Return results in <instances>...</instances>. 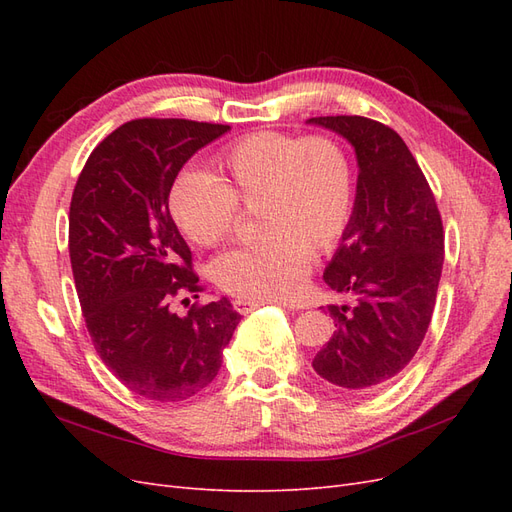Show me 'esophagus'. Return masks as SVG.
Segmentation results:
<instances>
[{
    "mask_svg": "<svg viewBox=\"0 0 512 512\" xmlns=\"http://www.w3.org/2000/svg\"><path fill=\"white\" fill-rule=\"evenodd\" d=\"M232 305H235L239 314H250V312H254V309H258L262 303L252 301V299H235V301H232Z\"/></svg>",
    "mask_w": 512,
    "mask_h": 512,
    "instance_id": "1",
    "label": "esophagus"
}]
</instances>
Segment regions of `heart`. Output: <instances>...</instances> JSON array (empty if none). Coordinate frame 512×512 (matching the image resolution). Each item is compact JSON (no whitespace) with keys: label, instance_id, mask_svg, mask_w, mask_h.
<instances>
[{"label":"heart","instance_id":"obj_1","mask_svg":"<svg viewBox=\"0 0 512 512\" xmlns=\"http://www.w3.org/2000/svg\"><path fill=\"white\" fill-rule=\"evenodd\" d=\"M168 205L183 235L200 247L232 235L239 205L256 211L262 239L222 254L213 280L239 299L288 301L303 288L309 250L327 252L344 237L354 168L331 136L256 132L213 160V177L183 170Z\"/></svg>","mask_w":512,"mask_h":512}]
</instances>
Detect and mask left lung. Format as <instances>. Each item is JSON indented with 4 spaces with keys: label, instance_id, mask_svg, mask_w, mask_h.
Instances as JSON below:
<instances>
[{
    "label": "left lung",
    "instance_id": "left-lung-1",
    "mask_svg": "<svg viewBox=\"0 0 512 512\" xmlns=\"http://www.w3.org/2000/svg\"><path fill=\"white\" fill-rule=\"evenodd\" d=\"M307 123L344 136L359 164L352 218L322 275L354 303L329 305L335 331L312 367L339 389L367 393L404 371L429 329L444 262L442 218L395 130L359 115Z\"/></svg>",
    "mask_w": 512,
    "mask_h": 512
}]
</instances>
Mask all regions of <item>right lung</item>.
<instances>
[{"instance_id": "obj_1", "label": "right lung", "mask_w": 512, "mask_h": 512, "mask_svg": "<svg viewBox=\"0 0 512 512\" xmlns=\"http://www.w3.org/2000/svg\"><path fill=\"white\" fill-rule=\"evenodd\" d=\"M230 126L134 119L91 151L70 203V262L91 342L113 376L153 401H181L218 376L241 320L226 297L170 309L203 286L170 218L183 164Z\"/></svg>"}]
</instances>
